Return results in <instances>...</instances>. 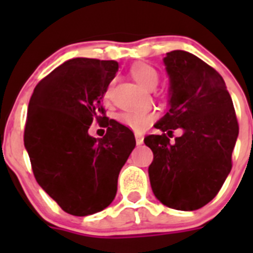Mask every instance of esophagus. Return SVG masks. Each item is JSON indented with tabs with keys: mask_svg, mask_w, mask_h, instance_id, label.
Returning a JSON list of instances; mask_svg holds the SVG:
<instances>
[{
	"mask_svg": "<svg viewBox=\"0 0 253 253\" xmlns=\"http://www.w3.org/2000/svg\"><path fill=\"white\" fill-rule=\"evenodd\" d=\"M135 140H137L138 146H140V144H143V142H144V137H143L142 134L137 133L135 134Z\"/></svg>",
	"mask_w": 253,
	"mask_h": 253,
	"instance_id": "obj_1",
	"label": "esophagus"
}]
</instances>
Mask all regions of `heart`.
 I'll list each match as a JSON object with an SVG mask.
<instances>
[{
	"label": "heart",
	"mask_w": 253,
	"mask_h": 253,
	"mask_svg": "<svg viewBox=\"0 0 253 253\" xmlns=\"http://www.w3.org/2000/svg\"><path fill=\"white\" fill-rule=\"evenodd\" d=\"M130 75L133 80L147 90H153L158 84V72L152 66L147 63H137L130 68ZM110 95L107 90L106 97ZM156 115L152 113H122L118 119L134 131H143L154 120Z\"/></svg>",
	"instance_id": "b5f03b06"
}]
</instances>
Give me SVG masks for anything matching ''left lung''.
Listing matches in <instances>:
<instances>
[{"label": "left lung", "instance_id": "8db88e82", "mask_svg": "<svg viewBox=\"0 0 253 253\" xmlns=\"http://www.w3.org/2000/svg\"><path fill=\"white\" fill-rule=\"evenodd\" d=\"M163 63L169 77V109L154 124L162 134L144 138L153 152L149 181L163 205L191 211L213 200L229 175L238 123L215 69L184 50L167 53ZM176 128L183 134L169 142Z\"/></svg>", "mask_w": 253, "mask_h": 253}]
</instances>
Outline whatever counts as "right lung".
Segmentation results:
<instances>
[{"label":"right lung","mask_w":253,"mask_h":253,"mask_svg":"<svg viewBox=\"0 0 253 253\" xmlns=\"http://www.w3.org/2000/svg\"><path fill=\"white\" fill-rule=\"evenodd\" d=\"M115 60L73 58L35 87L24 144L42 189L68 214L86 216L113 203L118 176L135 147L133 131L105 116L102 97L118 72ZM104 121L105 137L88 134Z\"/></svg>","instance_id":"add662e5"}]
</instances>
